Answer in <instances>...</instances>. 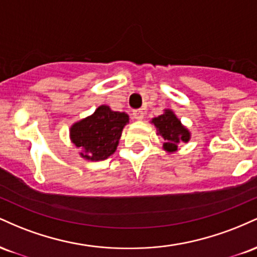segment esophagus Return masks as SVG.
I'll use <instances>...</instances> for the list:
<instances>
[{"mask_svg":"<svg viewBox=\"0 0 257 257\" xmlns=\"http://www.w3.org/2000/svg\"><path fill=\"white\" fill-rule=\"evenodd\" d=\"M145 117V111L144 110H135L133 111V118L137 120H143Z\"/></svg>","mask_w":257,"mask_h":257,"instance_id":"obj_1","label":"esophagus"}]
</instances>
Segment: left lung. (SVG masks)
Masks as SVG:
<instances>
[{
  "mask_svg": "<svg viewBox=\"0 0 257 257\" xmlns=\"http://www.w3.org/2000/svg\"><path fill=\"white\" fill-rule=\"evenodd\" d=\"M150 123L155 125L157 135L164 139L163 150L166 152H176L179 150V144H187L191 140V132L182 124L175 112L170 108L163 110V113L158 117H153Z\"/></svg>",
  "mask_w": 257,
  "mask_h": 257,
  "instance_id": "obj_1",
  "label": "left lung"
}]
</instances>
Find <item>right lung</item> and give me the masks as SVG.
Here are the masks:
<instances>
[{
    "instance_id": "right-lung-1",
    "label": "right lung",
    "mask_w": 257,
    "mask_h": 257,
    "mask_svg": "<svg viewBox=\"0 0 257 257\" xmlns=\"http://www.w3.org/2000/svg\"><path fill=\"white\" fill-rule=\"evenodd\" d=\"M128 123V113L100 105L90 116L70 126V140L81 149V158L90 162L105 161L116 152L123 128Z\"/></svg>"
}]
</instances>
